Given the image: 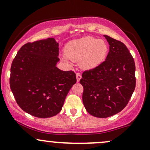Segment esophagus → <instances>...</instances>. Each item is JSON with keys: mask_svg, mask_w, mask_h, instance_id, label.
Wrapping results in <instances>:
<instances>
[{"mask_svg": "<svg viewBox=\"0 0 150 150\" xmlns=\"http://www.w3.org/2000/svg\"><path fill=\"white\" fill-rule=\"evenodd\" d=\"M76 78H77V82H80V80H81V78H82V75H81L80 73H76Z\"/></svg>", "mask_w": 150, "mask_h": 150, "instance_id": "1", "label": "esophagus"}]
</instances>
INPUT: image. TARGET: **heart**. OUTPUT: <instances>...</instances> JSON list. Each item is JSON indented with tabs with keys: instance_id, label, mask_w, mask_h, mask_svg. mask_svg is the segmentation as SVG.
I'll use <instances>...</instances> for the list:
<instances>
[{
	"instance_id": "heart-1",
	"label": "heart",
	"mask_w": 150,
	"mask_h": 150,
	"mask_svg": "<svg viewBox=\"0 0 150 150\" xmlns=\"http://www.w3.org/2000/svg\"><path fill=\"white\" fill-rule=\"evenodd\" d=\"M65 62L68 59L80 63L84 70L97 68L105 60L108 53V44L103 40L93 37H84L68 42L65 47Z\"/></svg>"
}]
</instances>
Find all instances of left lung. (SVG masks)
Wrapping results in <instances>:
<instances>
[{
    "instance_id": "obj_1",
    "label": "left lung",
    "mask_w": 150,
    "mask_h": 150,
    "mask_svg": "<svg viewBox=\"0 0 150 150\" xmlns=\"http://www.w3.org/2000/svg\"><path fill=\"white\" fill-rule=\"evenodd\" d=\"M110 45L105 61L93 69L85 70L80 82L82 101L92 116L106 118L122 111L136 87V66L128 48L121 41L104 35Z\"/></svg>"
}]
</instances>
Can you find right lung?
<instances>
[{"label":"right lung","mask_w":150,"mask_h":150,"mask_svg":"<svg viewBox=\"0 0 150 150\" xmlns=\"http://www.w3.org/2000/svg\"><path fill=\"white\" fill-rule=\"evenodd\" d=\"M58 56L59 43L49 38L23 45L12 61L10 89L19 107L32 116L48 118L60 112L76 83L73 70L56 66Z\"/></svg>","instance_id":"right-lung-1"}]
</instances>
